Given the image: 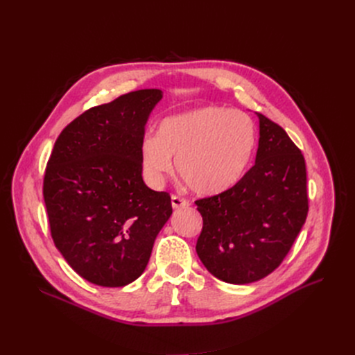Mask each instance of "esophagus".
<instances>
[{
    "instance_id": "34e87169",
    "label": "esophagus",
    "mask_w": 355,
    "mask_h": 355,
    "mask_svg": "<svg viewBox=\"0 0 355 355\" xmlns=\"http://www.w3.org/2000/svg\"><path fill=\"white\" fill-rule=\"evenodd\" d=\"M171 206L173 209H185L190 206V201L185 200V198H181L178 196H173L171 197Z\"/></svg>"
}]
</instances>
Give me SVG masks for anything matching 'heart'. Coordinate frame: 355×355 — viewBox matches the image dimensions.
<instances>
[{
  "mask_svg": "<svg viewBox=\"0 0 355 355\" xmlns=\"http://www.w3.org/2000/svg\"><path fill=\"white\" fill-rule=\"evenodd\" d=\"M256 145L252 118L240 110L202 106L161 121L157 135L141 142V166L149 184L177 171L200 196L230 190L243 177Z\"/></svg>",
  "mask_w": 355,
  "mask_h": 355,
  "instance_id": "heart-1",
  "label": "heart"
}]
</instances>
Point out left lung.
Segmentation results:
<instances>
[{
    "label": "left lung",
    "mask_w": 355,
    "mask_h": 355,
    "mask_svg": "<svg viewBox=\"0 0 355 355\" xmlns=\"http://www.w3.org/2000/svg\"><path fill=\"white\" fill-rule=\"evenodd\" d=\"M250 170L230 190L197 200L202 230L197 254L223 282L245 285L272 273L308 214L306 166L285 130L262 114Z\"/></svg>",
    "instance_id": "obj_1"
}]
</instances>
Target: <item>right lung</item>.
Segmentation results:
<instances>
[{"mask_svg":"<svg viewBox=\"0 0 355 355\" xmlns=\"http://www.w3.org/2000/svg\"><path fill=\"white\" fill-rule=\"evenodd\" d=\"M162 90L142 89L70 122L47 162L43 196L55 248L90 284L138 279L173 214L171 197L142 180L141 142Z\"/></svg>","mask_w":355,"mask_h":355,"instance_id":"1","label":"right lung"}]
</instances>
